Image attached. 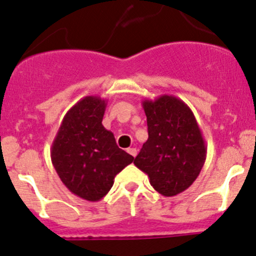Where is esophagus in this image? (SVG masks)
Returning a JSON list of instances; mask_svg holds the SVG:
<instances>
[{
  "label": "esophagus",
  "mask_w": 256,
  "mask_h": 256,
  "mask_svg": "<svg viewBox=\"0 0 256 256\" xmlns=\"http://www.w3.org/2000/svg\"><path fill=\"white\" fill-rule=\"evenodd\" d=\"M127 152H128L129 154H132V156H133V157H136V154H138V151H136V148H128Z\"/></svg>",
  "instance_id": "1"
}]
</instances>
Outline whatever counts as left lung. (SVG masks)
I'll list each match as a JSON object with an SVG mask.
<instances>
[{
	"label": "left lung",
	"mask_w": 256,
	"mask_h": 256,
	"mask_svg": "<svg viewBox=\"0 0 256 256\" xmlns=\"http://www.w3.org/2000/svg\"><path fill=\"white\" fill-rule=\"evenodd\" d=\"M148 138L134 160L150 184L166 197L188 188L206 162L204 138L191 108L179 98L163 94L142 100Z\"/></svg>",
	"instance_id": "left-lung-1"
}]
</instances>
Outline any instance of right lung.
Instances as JSON below:
<instances>
[{"instance_id":"add662e5","label":"right lung","mask_w":256,"mask_h":256,"mask_svg":"<svg viewBox=\"0 0 256 256\" xmlns=\"http://www.w3.org/2000/svg\"><path fill=\"white\" fill-rule=\"evenodd\" d=\"M106 100L88 96L66 112L50 148L60 180L74 194L98 202L108 194L114 176L134 157L117 146L102 126Z\"/></svg>"}]
</instances>
